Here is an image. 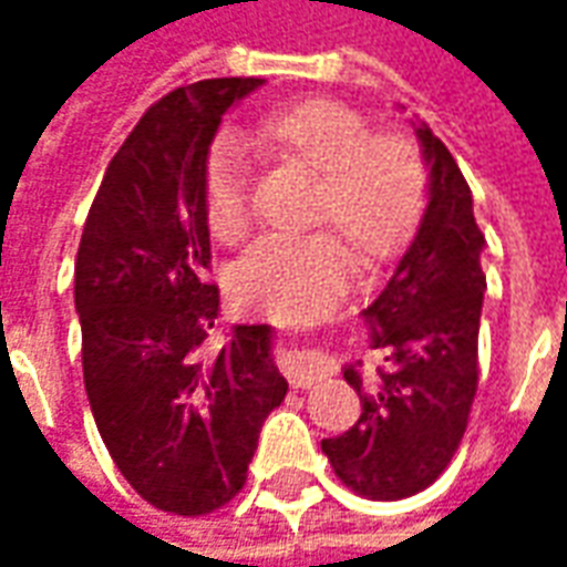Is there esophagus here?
<instances>
[{
    "label": "esophagus",
    "instance_id": "esophagus-1",
    "mask_svg": "<svg viewBox=\"0 0 567 567\" xmlns=\"http://www.w3.org/2000/svg\"><path fill=\"white\" fill-rule=\"evenodd\" d=\"M331 370V358L303 349V352H295V361H291V368H288V377H291V385H295V389H307L312 382L324 380Z\"/></svg>",
    "mask_w": 567,
    "mask_h": 567
}]
</instances>
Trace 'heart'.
I'll use <instances>...</instances> for the list:
<instances>
[{
  "label": "heart",
  "instance_id": "b5f03b06",
  "mask_svg": "<svg viewBox=\"0 0 567 567\" xmlns=\"http://www.w3.org/2000/svg\"><path fill=\"white\" fill-rule=\"evenodd\" d=\"M246 140L270 161L316 175L312 221L333 224L364 260L406 246L427 203V169L401 133H373L370 121L337 100H300L270 109ZM203 209L215 239L234 243L248 224V166L230 136L215 142L203 166ZM349 248L331 230L264 236L234 267V295L272 319H307L343 295Z\"/></svg>",
  "mask_w": 567,
  "mask_h": 567
}]
</instances>
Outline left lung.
<instances>
[{
  "instance_id": "8db88e82",
  "label": "left lung",
  "mask_w": 567,
  "mask_h": 567,
  "mask_svg": "<svg viewBox=\"0 0 567 567\" xmlns=\"http://www.w3.org/2000/svg\"><path fill=\"white\" fill-rule=\"evenodd\" d=\"M427 163V206L392 279L361 319L389 368L364 382L352 364L346 382L361 398L349 431L321 440L333 474L373 501L410 498L437 480L458 450L476 394V340L486 239L474 197L450 148L413 124Z\"/></svg>"
}]
</instances>
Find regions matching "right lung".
Segmentation results:
<instances>
[{
	"instance_id": "obj_1",
	"label": "right lung",
	"mask_w": 567,
	"mask_h": 567,
	"mask_svg": "<svg viewBox=\"0 0 567 567\" xmlns=\"http://www.w3.org/2000/svg\"><path fill=\"white\" fill-rule=\"evenodd\" d=\"M260 84L197 81L151 105L105 169L75 260L100 437L130 486L175 516L239 495L260 425L288 392L270 324H234L221 349L206 343L221 300L206 282L203 166L224 112Z\"/></svg>"
}]
</instances>
